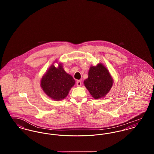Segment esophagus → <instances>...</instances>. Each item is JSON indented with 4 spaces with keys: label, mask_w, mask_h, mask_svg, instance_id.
I'll return each mask as SVG.
<instances>
[{
    "label": "esophagus",
    "mask_w": 154,
    "mask_h": 154,
    "mask_svg": "<svg viewBox=\"0 0 154 154\" xmlns=\"http://www.w3.org/2000/svg\"><path fill=\"white\" fill-rule=\"evenodd\" d=\"M81 81L80 80H78L77 81V87H81Z\"/></svg>",
    "instance_id": "esophagus-1"
}]
</instances>
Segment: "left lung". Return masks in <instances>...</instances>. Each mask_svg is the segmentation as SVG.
<instances>
[{"instance_id":"1","label":"left lung","mask_w":154,"mask_h":154,"mask_svg":"<svg viewBox=\"0 0 154 154\" xmlns=\"http://www.w3.org/2000/svg\"><path fill=\"white\" fill-rule=\"evenodd\" d=\"M113 83V79L109 70L101 63L90 67L88 79L84 81L85 87L95 99L105 97L110 92Z\"/></svg>"}]
</instances>
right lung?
I'll use <instances>...</instances> for the list:
<instances>
[{
    "instance_id": "right-lung-1",
    "label": "right lung",
    "mask_w": 154,
    "mask_h": 154,
    "mask_svg": "<svg viewBox=\"0 0 154 154\" xmlns=\"http://www.w3.org/2000/svg\"><path fill=\"white\" fill-rule=\"evenodd\" d=\"M54 62L49 69L43 75L40 81V86L44 93L54 100L59 101L64 99L75 84L73 77L65 71L62 63L59 66H54Z\"/></svg>"
}]
</instances>
